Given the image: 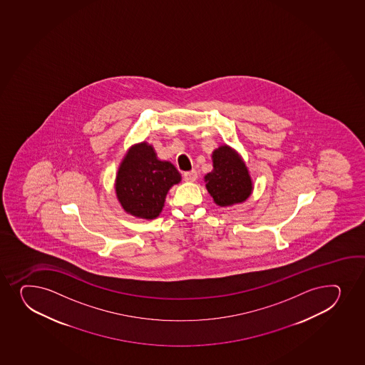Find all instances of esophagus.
Masks as SVG:
<instances>
[{
	"label": "esophagus",
	"mask_w": 365,
	"mask_h": 365,
	"mask_svg": "<svg viewBox=\"0 0 365 365\" xmlns=\"http://www.w3.org/2000/svg\"><path fill=\"white\" fill-rule=\"evenodd\" d=\"M183 178H185V182H194V180H197L196 170H192V171H187V173H183Z\"/></svg>",
	"instance_id": "34e87169"
}]
</instances>
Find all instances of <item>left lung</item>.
Here are the masks:
<instances>
[{"label": "left lung", "mask_w": 365, "mask_h": 365, "mask_svg": "<svg viewBox=\"0 0 365 365\" xmlns=\"http://www.w3.org/2000/svg\"><path fill=\"white\" fill-rule=\"evenodd\" d=\"M213 170L205 176L206 188L220 206H230L246 200L252 192L251 177L241 158L227 145L212 155Z\"/></svg>", "instance_id": "8db88e82"}]
</instances>
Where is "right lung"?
<instances>
[{"mask_svg": "<svg viewBox=\"0 0 365 365\" xmlns=\"http://www.w3.org/2000/svg\"><path fill=\"white\" fill-rule=\"evenodd\" d=\"M180 175L169 161L158 160L145 142L130 149L118 170L115 192L123 208L133 216L153 220L159 216L169 189Z\"/></svg>", "mask_w": 365, "mask_h": 365, "instance_id": "obj_1", "label": "right lung"}]
</instances>
